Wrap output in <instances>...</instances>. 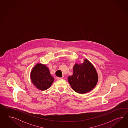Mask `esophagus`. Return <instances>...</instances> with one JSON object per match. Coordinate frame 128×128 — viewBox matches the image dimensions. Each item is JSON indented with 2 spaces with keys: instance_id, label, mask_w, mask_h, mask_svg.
Segmentation results:
<instances>
[{
  "instance_id": "1",
  "label": "esophagus",
  "mask_w": 128,
  "mask_h": 128,
  "mask_svg": "<svg viewBox=\"0 0 128 128\" xmlns=\"http://www.w3.org/2000/svg\"><path fill=\"white\" fill-rule=\"evenodd\" d=\"M56 79H57V80H60L62 79V78H58V77H57V78H56Z\"/></svg>"
}]
</instances>
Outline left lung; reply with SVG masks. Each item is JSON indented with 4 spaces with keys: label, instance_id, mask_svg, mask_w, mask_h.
Listing matches in <instances>:
<instances>
[{
    "label": "left lung",
    "instance_id": "left-lung-1",
    "mask_svg": "<svg viewBox=\"0 0 128 128\" xmlns=\"http://www.w3.org/2000/svg\"><path fill=\"white\" fill-rule=\"evenodd\" d=\"M73 72L68 79L76 92L81 94L88 92L97 84L98 76L96 70L87 60H85L82 65L75 64Z\"/></svg>",
    "mask_w": 128,
    "mask_h": 128
}]
</instances>
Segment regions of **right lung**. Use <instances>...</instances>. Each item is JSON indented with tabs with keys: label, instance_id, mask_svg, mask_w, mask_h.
<instances>
[{
	"label": "right lung",
	"instance_id": "add662e5",
	"mask_svg": "<svg viewBox=\"0 0 128 128\" xmlns=\"http://www.w3.org/2000/svg\"><path fill=\"white\" fill-rule=\"evenodd\" d=\"M31 81L36 87L41 90L48 89L54 81L46 66L41 64H36L32 70Z\"/></svg>",
	"mask_w": 128,
	"mask_h": 128
}]
</instances>
